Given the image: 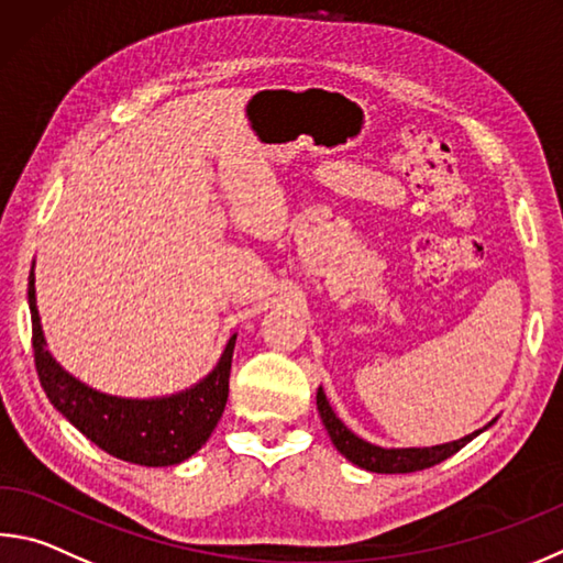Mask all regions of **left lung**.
I'll return each instance as SVG.
<instances>
[{
  "label": "left lung",
  "mask_w": 563,
  "mask_h": 563,
  "mask_svg": "<svg viewBox=\"0 0 563 563\" xmlns=\"http://www.w3.org/2000/svg\"><path fill=\"white\" fill-rule=\"evenodd\" d=\"M317 411H320L322 423L327 428V433H330V441L334 443L336 451H340L356 467L369 470V473H384V475L416 473V470H426L443 463V460L455 455L460 448H465L473 438L485 433L487 428L497 421V418H493L487 426L477 428V431H473L465 438H457V441H451V443L428 445V448H382L364 441V438L350 431V428L340 421V416L332 411L330 401H327L322 386L317 388Z\"/></svg>",
  "instance_id": "1"
}]
</instances>
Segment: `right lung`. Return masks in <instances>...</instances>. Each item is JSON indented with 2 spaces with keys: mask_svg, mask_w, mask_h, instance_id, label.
Here are the masks:
<instances>
[{
  "mask_svg": "<svg viewBox=\"0 0 563 563\" xmlns=\"http://www.w3.org/2000/svg\"><path fill=\"white\" fill-rule=\"evenodd\" d=\"M29 312L38 382L56 411L100 451L145 467H169L191 457L209 441L227 408L236 334L223 346L213 369L177 394L125 398L103 394L76 379L46 346L36 308V275L29 273Z\"/></svg>",
  "mask_w": 563,
  "mask_h": 563,
  "instance_id": "right-lung-1",
  "label": "right lung"
}]
</instances>
